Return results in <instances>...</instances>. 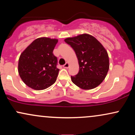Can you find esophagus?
I'll return each instance as SVG.
<instances>
[{
  "label": "esophagus",
  "mask_w": 135,
  "mask_h": 135,
  "mask_svg": "<svg viewBox=\"0 0 135 135\" xmlns=\"http://www.w3.org/2000/svg\"><path fill=\"white\" fill-rule=\"evenodd\" d=\"M63 66V68H65V69H68L69 66V64L68 63H66Z\"/></svg>",
  "instance_id": "obj_1"
}]
</instances>
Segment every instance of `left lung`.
I'll list each match as a JSON object with an SVG mask.
<instances>
[{
    "instance_id": "left-lung-1",
    "label": "left lung",
    "mask_w": 135,
    "mask_h": 135,
    "mask_svg": "<svg viewBox=\"0 0 135 135\" xmlns=\"http://www.w3.org/2000/svg\"><path fill=\"white\" fill-rule=\"evenodd\" d=\"M74 49L78 59L79 71L71 76L73 83L83 89L97 88L107 76L109 69L107 51L95 37L87 33L65 39Z\"/></svg>"
}]
</instances>
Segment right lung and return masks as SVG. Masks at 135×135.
I'll list each match as a JSON object with an SVG mask.
<instances>
[{"mask_svg": "<svg viewBox=\"0 0 135 135\" xmlns=\"http://www.w3.org/2000/svg\"><path fill=\"white\" fill-rule=\"evenodd\" d=\"M58 39L40 37L22 52L18 61V73L27 86L43 90L56 80L59 70L57 58L52 53Z\"/></svg>", "mask_w": 135, "mask_h": 135, "instance_id": "obj_1", "label": "right lung"}]
</instances>
